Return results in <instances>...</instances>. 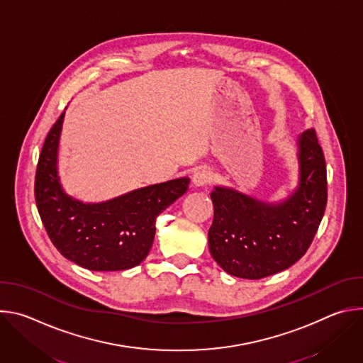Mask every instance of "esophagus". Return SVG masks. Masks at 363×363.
Listing matches in <instances>:
<instances>
[{
    "label": "esophagus",
    "mask_w": 363,
    "mask_h": 363,
    "mask_svg": "<svg viewBox=\"0 0 363 363\" xmlns=\"http://www.w3.org/2000/svg\"><path fill=\"white\" fill-rule=\"evenodd\" d=\"M213 175L208 169H199L192 175V184L195 186H205L208 182H211Z\"/></svg>",
    "instance_id": "34e87169"
}]
</instances>
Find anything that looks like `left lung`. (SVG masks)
<instances>
[{"label": "left lung", "mask_w": 363, "mask_h": 363, "mask_svg": "<svg viewBox=\"0 0 363 363\" xmlns=\"http://www.w3.org/2000/svg\"><path fill=\"white\" fill-rule=\"evenodd\" d=\"M298 184L269 202L230 186L211 192L210 252L231 276L258 280L293 266L312 244L328 201L326 164L313 128L297 139Z\"/></svg>", "instance_id": "left-lung-1"}]
</instances>
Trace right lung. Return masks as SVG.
I'll list each match as a JSON object with an SVG mask.
<instances>
[{
  "mask_svg": "<svg viewBox=\"0 0 363 363\" xmlns=\"http://www.w3.org/2000/svg\"><path fill=\"white\" fill-rule=\"evenodd\" d=\"M65 112L50 129L35 172L38 214L55 247L67 260L93 272L140 264L155 238V221L188 191L189 178L133 189L101 202H83L60 182L57 161Z\"/></svg>",
  "mask_w": 363,
  "mask_h": 363,
  "instance_id": "obj_1",
  "label": "right lung"
}]
</instances>
